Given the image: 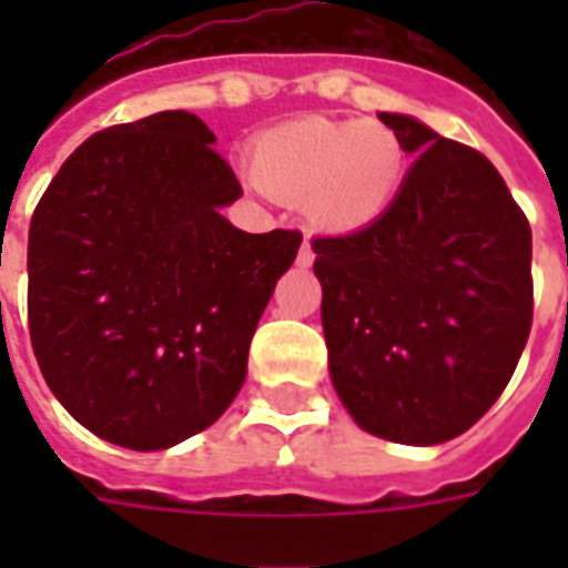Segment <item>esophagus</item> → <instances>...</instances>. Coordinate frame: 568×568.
<instances>
[{"mask_svg": "<svg viewBox=\"0 0 568 568\" xmlns=\"http://www.w3.org/2000/svg\"><path fill=\"white\" fill-rule=\"evenodd\" d=\"M312 262H315V253H312V244H310V239H306L301 244V253H297V265L310 267Z\"/></svg>", "mask_w": 568, "mask_h": 568, "instance_id": "obj_1", "label": "esophagus"}]
</instances>
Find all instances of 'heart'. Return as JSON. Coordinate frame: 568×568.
<instances>
[{
  "mask_svg": "<svg viewBox=\"0 0 568 568\" xmlns=\"http://www.w3.org/2000/svg\"><path fill=\"white\" fill-rule=\"evenodd\" d=\"M413 155L379 120L303 118L253 144V176L267 194L303 203L327 232L368 230L397 203Z\"/></svg>",
  "mask_w": 568,
  "mask_h": 568,
  "instance_id": "heart-1",
  "label": "heart"
}]
</instances>
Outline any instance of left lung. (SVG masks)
Wrapping results in <instances>:
<instances>
[{"label": "left lung", "mask_w": 568, "mask_h": 568, "mask_svg": "<svg viewBox=\"0 0 568 568\" xmlns=\"http://www.w3.org/2000/svg\"><path fill=\"white\" fill-rule=\"evenodd\" d=\"M418 153L374 226L312 241L329 377L363 430L439 445L510 383L534 321L530 223L493 162L406 114Z\"/></svg>", "instance_id": "left-lung-1"}]
</instances>
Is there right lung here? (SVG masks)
Returning <instances> with one entry per match:
<instances>
[{"mask_svg": "<svg viewBox=\"0 0 568 568\" xmlns=\"http://www.w3.org/2000/svg\"><path fill=\"white\" fill-rule=\"evenodd\" d=\"M212 144L189 111L102 129L31 214L40 374L75 422L123 448H171L221 418L303 241L223 217L241 185Z\"/></svg>", "mask_w": 568, "mask_h": 568, "instance_id": "right-lung-1", "label": "right lung"}]
</instances>
